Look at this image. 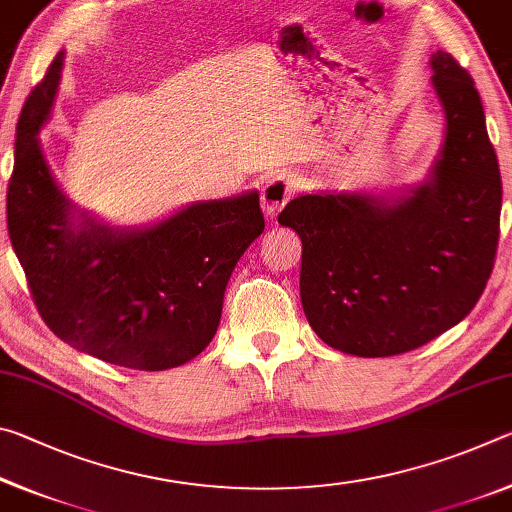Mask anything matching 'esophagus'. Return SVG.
I'll list each match as a JSON object with an SVG mask.
<instances>
[{
    "instance_id": "obj_1",
    "label": "esophagus",
    "mask_w": 512,
    "mask_h": 512,
    "mask_svg": "<svg viewBox=\"0 0 512 512\" xmlns=\"http://www.w3.org/2000/svg\"><path fill=\"white\" fill-rule=\"evenodd\" d=\"M298 192V183L291 176H275L262 187V210L266 216H277Z\"/></svg>"
}]
</instances>
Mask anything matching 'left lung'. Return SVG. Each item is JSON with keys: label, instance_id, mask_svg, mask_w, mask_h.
<instances>
[{"label": "left lung", "instance_id": "8db88e82", "mask_svg": "<svg viewBox=\"0 0 512 512\" xmlns=\"http://www.w3.org/2000/svg\"><path fill=\"white\" fill-rule=\"evenodd\" d=\"M445 144L431 178L393 203L366 194H307L277 216L302 239L300 298L334 350L393 357L470 314L497 257L501 176L472 76L431 56Z\"/></svg>", "mask_w": 512, "mask_h": 512}]
</instances>
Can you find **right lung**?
Returning a JSON list of instances; mask_svg holds the SVG:
<instances>
[{
    "instance_id": "1",
    "label": "right lung",
    "mask_w": 512,
    "mask_h": 512,
    "mask_svg": "<svg viewBox=\"0 0 512 512\" xmlns=\"http://www.w3.org/2000/svg\"><path fill=\"white\" fill-rule=\"evenodd\" d=\"M63 54L24 101L6 192L8 237L31 298L58 339L135 370L183 366L212 341L223 293L244 250L264 232L259 194L196 203L146 230H112L69 203L42 158Z\"/></svg>"
}]
</instances>
